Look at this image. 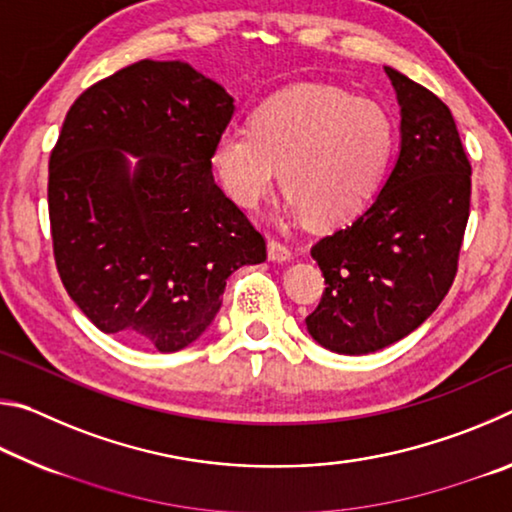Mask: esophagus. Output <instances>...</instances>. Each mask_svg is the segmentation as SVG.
Returning a JSON list of instances; mask_svg holds the SVG:
<instances>
[{
  "label": "esophagus",
  "mask_w": 512,
  "mask_h": 512,
  "mask_svg": "<svg viewBox=\"0 0 512 512\" xmlns=\"http://www.w3.org/2000/svg\"><path fill=\"white\" fill-rule=\"evenodd\" d=\"M291 250L280 244V241H268V259L277 264H284V262H291Z\"/></svg>",
  "instance_id": "1"
}]
</instances>
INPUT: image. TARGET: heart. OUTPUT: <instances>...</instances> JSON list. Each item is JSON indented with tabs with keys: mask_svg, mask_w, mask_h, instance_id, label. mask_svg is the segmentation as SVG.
Masks as SVG:
<instances>
[{
	"mask_svg": "<svg viewBox=\"0 0 512 512\" xmlns=\"http://www.w3.org/2000/svg\"><path fill=\"white\" fill-rule=\"evenodd\" d=\"M395 121L377 101L332 85H298L255 108L250 128L214 137L212 164L225 192L257 207L280 185L287 212L329 228L357 216L395 153Z\"/></svg>",
	"mask_w": 512,
	"mask_h": 512,
	"instance_id": "heart-1",
	"label": "heart"
}]
</instances>
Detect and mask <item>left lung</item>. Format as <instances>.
<instances>
[{
  "label": "left lung",
  "mask_w": 512,
  "mask_h": 512,
  "mask_svg": "<svg viewBox=\"0 0 512 512\" xmlns=\"http://www.w3.org/2000/svg\"><path fill=\"white\" fill-rule=\"evenodd\" d=\"M400 153L350 225L311 248L327 289L307 332L336 354H370L409 336L447 296L470 216L472 167L436 94L393 67Z\"/></svg>",
  "instance_id": "8db88e82"
}]
</instances>
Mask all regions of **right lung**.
Returning a JSON list of instances; mask_svg holds the SVG:
<instances>
[{
  "mask_svg": "<svg viewBox=\"0 0 512 512\" xmlns=\"http://www.w3.org/2000/svg\"><path fill=\"white\" fill-rule=\"evenodd\" d=\"M232 112L183 60L128 65L69 108L49 158L51 239L69 298L101 332L183 350L219 314L225 280L266 259L212 176Z\"/></svg>",
  "mask_w": 512,
  "mask_h": 512,
  "instance_id": "right-lung-1",
  "label": "right lung"
}]
</instances>
